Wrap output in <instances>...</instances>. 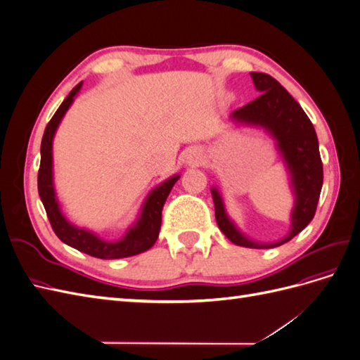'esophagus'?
Returning a JSON list of instances; mask_svg holds the SVG:
<instances>
[{
    "label": "esophagus",
    "mask_w": 360,
    "mask_h": 360,
    "mask_svg": "<svg viewBox=\"0 0 360 360\" xmlns=\"http://www.w3.org/2000/svg\"><path fill=\"white\" fill-rule=\"evenodd\" d=\"M201 158H202L201 150H200V148H192V150L188 151L186 162H188V163H198V162L201 160Z\"/></svg>",
    "instance_id": "1"
}]
</instances>
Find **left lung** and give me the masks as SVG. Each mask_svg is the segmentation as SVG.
<instances>
[{
  "instance_id": "1",
  "label": "left lung",
  "mask_w": 360,
  "mask_h": 360,
  "mask_svg": "<svg viewBox=\"0 0 360 360\" xmlns=\"http://www.w3.org/2000/svg\"><path fill=\"white\" fill-rule=\"evenodd\" d=\"M250 76L261 94L255 101L236 110L231 118L236 122L264 127L276 139L278 148L290 171L291 186L296 197L291 213V231L276 243L264 245L249 240L226 216L222 198L216 188H212V197L216 222L234 245L255 249L275 248L291 240L312 221L323 186V163L317 134L302 106L270 75L250 72Z\"/></svg>"
}]
</instances>
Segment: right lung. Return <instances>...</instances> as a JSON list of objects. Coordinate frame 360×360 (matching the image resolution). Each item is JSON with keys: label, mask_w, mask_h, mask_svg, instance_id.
<instances>
[{"label": "right lung", "mask_w": 360, "mask_h": 360, "mask_svg": "<svg viewBox=\"0 0 360 360\" xmlns=\"http://www.w3.org/2000/svg\"><path fill=\"white\" fill-rule=\"evenodd\" d=\"M81 85L82 82L76 85L75 89L69 93L66 99L63 101L57 112L53 114L51 122L48 123L45 134H43L41 147H40L41 158H40V168H39V176H37V188H39L40 200L43 205H45V210L53 233H56L60 240L66 245L81 250V252L89 254L91 257L103 258V259H117V258L138 255L141 252H146V250H148L156 243L159 231H160V224H162L163 204H165L174 183L180 179V176H174L168 179L155 191L150 192V195L144 202L139 219L126 233V236L117 242H106L103 238L97 237L90 231L72 225L66 217L63 216L57 201L56 189H53L52 139L57 132V127L61 122V118L68 112L69 106L75 99V96L81 90Z\"/></svg>", "instance_id": "1"}]
</instances>
